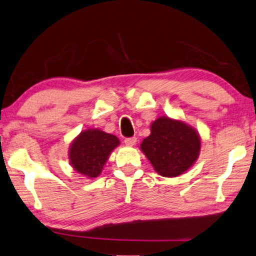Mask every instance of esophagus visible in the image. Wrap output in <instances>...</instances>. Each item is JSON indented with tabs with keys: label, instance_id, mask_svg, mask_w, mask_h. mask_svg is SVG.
<instances>
[{
	"label": "esophagus",
	"instance_id": "34e87169",
	"mask_svg": "<svg viewBox=\"0 0 256 256\" xmlns=\"http://www.w3.org/2000/svg\"><path fill=\"white\" fill-rule=\"evenodd\" d=\"M136 142V138L132 136V138H126V139L124 140V144L126 146H134Z\"/></svg>",
	"mask_w": 256,
	"mask_h": 256
}]
</instances>
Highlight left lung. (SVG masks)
<instances>
[{
    "mask_svg": "<svg viewBox=\"0 0 256 256\" xmlns=\"http://www.w3.org/2000/svg\"><path fill=\"white\" fill-rule=\"evenodd\" d=\"M150 131L140 147L160 176L174 178L192 168L200 150L196 130L181 120L160 117Z\"/></svg>",
    "mask_w": 256,
    "mask_h": 256,
    "instance_id": "1",
    "label": "left lung"
}]
</instances>
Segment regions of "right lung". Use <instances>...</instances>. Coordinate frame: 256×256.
<instances>
[{
    "mask_svg": "<svg viewBox=\"0 0 256 256\" xmlns=\"http://www.w3.org/2000/svg\"><path fill=\"white\" fill-rule=\"evenodd\" d=\"M120 144L117 136L101 130H86L72 141L70 160L74 170L88 178H96L109 155Z\"/></svg>",
    "mask_w": 256,
    "mask_h": 256,
    "instance_id": "right-lung-1",
    "label": "right lung"
}]
</instances>
